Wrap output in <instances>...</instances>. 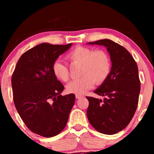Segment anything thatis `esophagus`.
<instances>
[{"instance_id": "obj_1", "label": "esophagus", "mask_w": 154, "mask_h": 154, "mask_svg": "<svg viewBox=\"0 0 154 154\" xmlns=\"http://www.w3.org/2000/svg\"><path fill=\"white\" fill-rule=\"evenodd\" d=\"M83 95H81V94H75V98L76 99H81L83 97Z\"/></svg>"}]
</instances>
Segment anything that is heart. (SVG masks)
I'll list each match as a JSON object with an SVG mask.
<instances>
[{
    "mask_svg": "<svg viewBox=\"0 0 154 154\" xmlns=\"http://www.w3.org/2000/svg\"><path fill=\"white\" fill-rule=\"evenodd\" d=\"M66 59L71 66L80 65L79 79L74 80L66 86L69 93L83 94L92 88L94 83L100 85L106 81L111 72V63L108 53L102 50L77 46L66 54ZM54 76L61 81L69 79V70L66 64L54 61L52 66Z\"/></svg>",
    "mask_w": 154,
    "mask_h": 154,
    "instance_id": "b5f03b06",
    "label": "heart"
}]
</instances>
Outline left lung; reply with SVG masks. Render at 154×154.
Listing matches in <instances>:
<instances>
[{"instance_id":"8db88e82","label":"left lung","mask_w":154,"mask_h":154,"mask_svg":"<svg viewBox=\"0 0 154 154\" xmlns=\"http://www.w3.org/2000/svg\"><path fill=\"white\" fill-rule=\"evenodd\" d=\"M88 44L104 45L112 62L111 72L94 92L104 100L86 97L87 116L97 131L113 134L123 130L135 113L140 92V81L135 60L125 48L109 39Z\"/></svg>"}]
</instances>
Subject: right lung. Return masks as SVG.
<instances>
[{
	"instance_id": "1",
	"label": "right lung",
	"mask_w": 154,
	"mask_h": 154,
	"mask_svg": "<svg viewBox=\"0 0 154 154\" xmlns=\"http://www.w3.org/2000/svg\"><path fill=\"white\" fill-rule=\"evenodd\" d=\"M43 43L25 52L12 75L13 101L26 127L52 137L64 130L75 102V94L62 96L64 87L52 73L60 55L71 47Z\"/></svg>"
}]
</instances>
